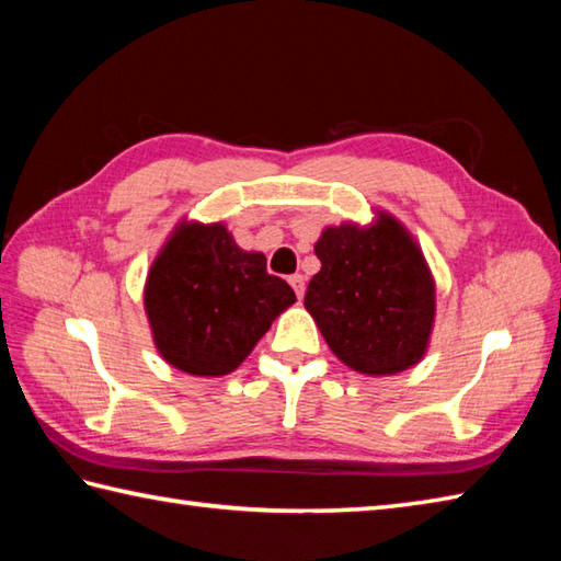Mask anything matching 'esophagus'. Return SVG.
Here are the masks:
<instances>
[{
  "label": "esophagus",
  "instance_id": "34e87169",
  "mask_svg": "<svg viewBox=\"0 0 561 561\" xmlns=\"http://www.w3.org/2000/svg\"><path fill=\"white\" fill-rule=\"evenodd\" d=\"M289 284L294 287L296 296H299V299H304V291H306V279H304V274H291V277H289Z\"/></svg>",
  "mask_w": 561,
  "mask_h": 561
}]
</instances>
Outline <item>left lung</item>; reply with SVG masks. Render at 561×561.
Returning <instances> with one entry per match:
<instances>
[{"label":"left lung","instance_id":"obj_1","mask_svg":"<svg viewBox=\"0 0 561 561\" xmlns=\"http://www.w3.org/2000/svg\"><path fill=\"white\" fill-rule=\"evenodd\" d=\"M320 272L304 306L352 371L392 376L424 359L436 320V282L408 226L386 209L371 224L325 226Z\"/></svg>","mask_w":561,"mask_h":561}]
</instances>
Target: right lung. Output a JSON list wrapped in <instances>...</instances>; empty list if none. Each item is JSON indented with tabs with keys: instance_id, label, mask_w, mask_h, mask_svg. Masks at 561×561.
Here are the masks:
<instances>
[{
	"instance_id": "obj_1",
	"label": "right lung",
	"mask_w": 561,
	"mask_h": 561,
	"mask_svg": "<svg viewBox=\"0 0 561 561\" xmlns=\"http://www.w3.org/2000/svg\"><path fill=\"white\" fill-rule=\"evenodd\" d=\"M296 294L243 250L226 224L181 219L153 257L145 313L165 364L190 376H226L241 366Z\"/></svg>"
}]
</instances>
